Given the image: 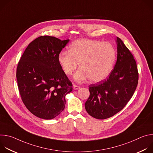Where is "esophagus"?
Listing matches in <instances>:
<instances>
[{"mask_svg":"<svg viewBox=\"0 0 153 153\" xmlns=\"http://www.w3.org/2000/svg\"><path fill=\"white\" fill-rule=\"evenodd\" d=\"M80 88V86H79V85H73V88H74V90H78V89H79Z\"/></svg>","mask_w":153,"mask_h":153,"instance_id":"obj_1","label":"esophagus"}]
</instances>
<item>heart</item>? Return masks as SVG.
Listing matches in <instances>:
<instances>
[{
    "instance_id": "b5f03b06",
    "label": "heart",
    "mask_w": 153,
    "mask_h": 153,
    "mask_svg": "<svg viewBox=\"0 0 153 153\" xmlns=\"http://www.w3.org/2000/svg\"><path fill=\"white\" fill-rule=\"evenodd\" d=\"M116 59V50L109 42L90 39H79L72 42L68 51H62L58 61L64 73L71 75L77 68L74 79H87L94 82L105 79L111 73Z\"/></svg>"
}]
</instances>
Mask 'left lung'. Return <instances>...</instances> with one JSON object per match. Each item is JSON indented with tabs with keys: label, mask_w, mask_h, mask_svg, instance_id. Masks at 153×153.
Instances as JSON below:
<instances>
[{
	"label": "left lung",
	"mask_w": 153,
	"mask_h": 153,
	"mask_svg": "<svg viewBox=\"0 0 153 153\" xmlns=\"http://www.w3.org/2000/svg\"><path fill=\"white\" fill-rule=\"evenodd\" d=\"M117 58L106 79L89 86L90 96L86 111L97 119L111 117L120 111L133 96L138 84L139 73L134 56L123 41L117 37Z\"/></svg>",
	"instance_id": "8db88e82"
}]
</instances>
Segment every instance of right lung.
I'll return each instance as SVG.
<instances>
[{
    "instance_id": "right-lung-1",
    "label": "right lung",
    "mask_w": 153,
    "mask_h": 153,
    "mask_svg": "<svg viewBox=\"0 0 153 153\" xmlns=\"http://www.w3.org/2000/svg\"><path fill=\"white\" fill-rule=\"evenodd\" d=\"M70 39L42 36L32 41L18 62L16 78L23 103L34 116L52 119L64 110L65 96L73 84L63 71L58 56Z\"/></svg>"
}]
</instances>
